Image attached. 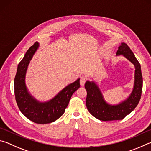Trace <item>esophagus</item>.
<instances>
[{"instance_id":"obj_1","label":"esophagus","mask_w":151,"mask_h":151,"mask_svg":"<svg viewBox=\"0 0 151 151\" xmlns=\"http://www.w3.org/2000/svg\"><path fill=\"white\" fill-rule=\"evenodd\" d=\"M86 78L85 77V76H81V79H80V84L82 86H83L84 85H85V82H86Z\"/></svg>"}]
</instances>
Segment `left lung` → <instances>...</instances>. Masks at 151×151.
Returning <instances> with one entry per match:
<instances>
[{"label":"left lung","instance_id":"1","mask_svg":"<svg viewBox=\"0 0 151 151\" xmlns=\"http://www.w3.org/2000/svg\"><path fill=\"white\" fill-rule=\"evenodd\" d=\"M122 55L133 64L135 68L134 82L132 93L127 99L116 104H109L94 81H87L85 86L87 93L86 105L89 112L97 119L103 121L122 120L131 113L139 104L142 90V76L140 65L134 53L124 42L119 47L116 56Z\"/></svg>","mask_w":151,"mask_h":151}]
</instances>
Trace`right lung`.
Masks as SVG:
<instances>
[{"label": "right lung", "instance_id": "add662e5", "mask_svg": "<svg viewBox=\"0 0 151 151\" xmlns=\"http://www.w3.org/2000/svg\"><path fill=\"white\" fill-rule=\"evenodd\" d=\"M39 47L36 42L27 51L19 63L14 81L15 99L20 112L30 121L38 124H48L63 115L73 94L80 87V78L62 89L57 95L46 102H40L32 96L25 83L28 66Z\"/></svg>", "mask_w": 151, "mask_h": 151}]
</instances>
